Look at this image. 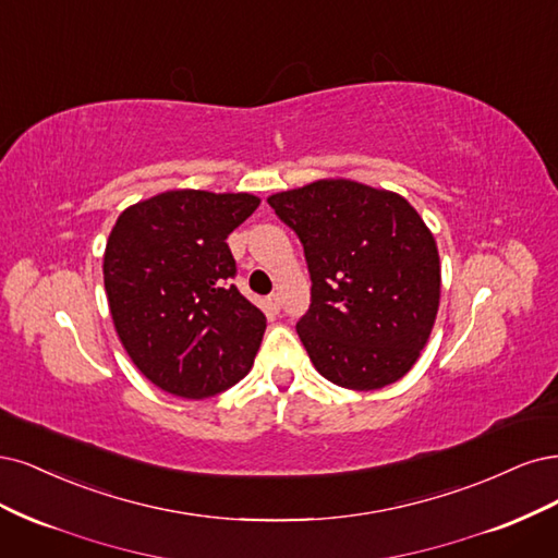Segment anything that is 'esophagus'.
<instances>
[{
    "instance_id": "esophagus-1",
    "label": "esophagus",
    "mask_w": 558,
    "mask_h": 558,
    "mask_svg": "<svg viewBox=\"0 0 558 558\" xmlns=\"http://www.w3.org/2000/svg\"><path fill=\"white\" fill-rule=\"evenodd\" d=\"M266 301H268V305H271V308H274L276 313L280 311V294H276V292H274V294H271V296H268Z\"/></svg>"
}]
</instances>
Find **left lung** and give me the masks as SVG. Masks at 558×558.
I'll return each instance as SVG.
<instances>
[{
	"instance_id": "1",
	"label": "left lung",
	"mask_w": 558,
	"mask_h": 558,
	"mask_svg": "<svg viewBox=\"0 0 558 558\" xmlns=\"http://www.w3.org/2000/svg\"><path fill=\"white\" fill-rule=\"evenodd\" d=\"M296 231L311 308L296 333L329 383L383 389L415 366L440 305L434 233L401 194L325 178L268 196Z\"/></svg>"
}]
</instances>
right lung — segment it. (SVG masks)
Instances as JSON below:
<instances>
[{"instance_id":"add662e5","label":"right lung","mask_w":558,"mask_h":558,"mask_svg":"<svg viewBox=\"0 0 558 558\" xmlns=\"http://www.w3.org/2000/svg\"><path fill=\"white\" fill-rule=\"evenodd\" d=\"M259 206L247 192L169 190L120 213L104 253L113 327L161 391L208 399L253 368L266 317L229 278L227 236Z\"/></svg>"}]
</instances>
